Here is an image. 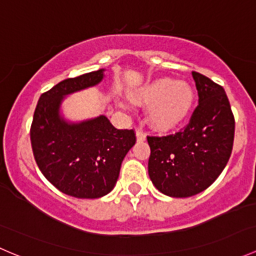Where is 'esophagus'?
Instances as JSON below:
<instances>
[{
  "mask_svg": "<svg viewBox=\"0 0 256 256\" xmlns=\"http://www.w3.org/2000/svg\"><path fill=\"white\" fill-rule=\"evenodd\" d=\"M136 138H138V142H142V141L146 140V135L141 130L136 131Z\"/></svg>",
  "mask_w": 256,
  "mask_h": 256,
  "instance_id": "1",
  "label": "esophagus"
}]
</instances>
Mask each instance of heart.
I'll list each match as a JSON object with an SVG mask.
<instances>
[{
	"mask_svg": "<svg viewBox=\"0 0 256 256\" xmlns=\"http://www.w3.org/2000/svg\"><path fill=\"white\" fill-rule=\"evenodd\" d=\"M138 104L148 106L147 121L154 130L168 132L187 118L194 104V92L186 82L160 78L147 82L132 94ZM128 108V102H121Z\"/></svg>",
	"mask_w": 256,
	"mask_h": 256,
	"instance_id": "b5f03b06",
	"label": "heart"
}]
</instances>
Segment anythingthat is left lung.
I'll list each match as a JSON object with an SVG mask.
<instances>
[{"instance_id":"left-lung-1","label":"left lung","mask_w":256,"mask_h":256,"mask_svg":"<svg viewBox=\"0 0 256 256\" xmlns=\"http://www.w3.org/2000/svg\"><path fill=\"white\" fill-rule=\"evenodd\" d=\"M198 106L190 124L176 134L147 136L148 176L170 197L186 198L207 190L232 154L236 121L223 86L192 72Z\"/></svg>"}]
</instances>
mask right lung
Wrapping results in <instances>:
<instances>
[{"instance_id":"1","label":"right lung","mask_w":256,"mask_h":256,"mask_svg":"<svg viewBox=\"0 0 256 256\" xmlns=\"http://www.w3.org/2000/svg\"><path fill=\"white\" fill-rule=\"evenodd\" d=\"M104 69L69 78L43 92L30 126L33 156L49 182L76 198L112 192L124 157L136 142L135 131L118 130L106 116L66 122L59 114L64 96L99 84Z\"/></svg>"}]
</instances>
